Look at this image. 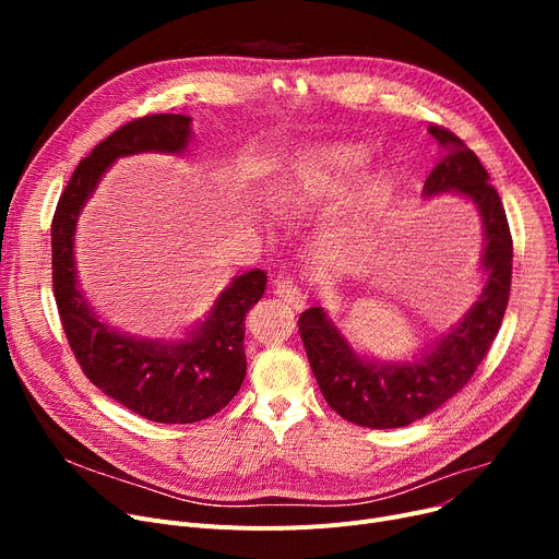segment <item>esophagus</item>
Masks as SVG:
<instances>
[{
    "instance_id": "34e87169",
    "label": "esophagus",
    "mask_w": 559,
    "mask_h": 559,
    "mask_svg": "<svg viewBox=\"0 0 559 559\" xmlns=\"http://www.w3.org/2000/svg\"><path fill=\"white\" fill-rule=\"evenodd\" d=\"M274 292H276V295H278L285 304H289L292 308L301 310V308L306 306V292H304L295 281H289V278H276V281H274Z\"/></svg>"
}]
</instances>
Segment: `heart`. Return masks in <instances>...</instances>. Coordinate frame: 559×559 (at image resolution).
Instances as JSON below:
<instances>
[{
  "label": "heart",
  "instance_id": "1",
  "mask_svg": "<svg viewBox=\"0 0 559 559\" xmlns=\"http://www.w3.org/2000/svg\"><path fill=\"white\" fill-rule=\"evenodd\" d=\"M369 163V152L358 144H314L306 146L285 171L278 201L287 211H314L319 205L342 199L354 186ZM394 186L390 169L369 174L358 197L354 215L333 222L324 235L321 247L337 260H346L358 253V230L369 222L388 201Z\"/></svg>",
  "mask_w": 559,
  "mask_h": 559
}]
</instances>
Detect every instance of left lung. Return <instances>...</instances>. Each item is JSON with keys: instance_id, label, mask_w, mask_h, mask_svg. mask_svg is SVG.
I'll return each instance as SVG.
<instances>
[{"instance_id": "left-lung-1", "label": "left lung", "mask_w": 559, "mask_h": 559, "mask_svg": "<svg viewBox=\"0 0 559 559\" xmlns=\"http://www.w3.org/2000/svg\"><path fill=\"white\" fill-rule=\"evenodd\" d=\"M444 150L424 183V197L457 192L483 224L485 285L474 306L435 344L403 362H378L348 344L324 308L299 317V333L321 394L340 417L365 428H403L455 396L487 356L501 329L512 285V235L506 209L478 156L451 131L430 127Z\"/></svg>"}]
</instances>
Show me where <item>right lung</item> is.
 I'll return each instance as SVG.
<instances>
[{
    "instance_id": "right-lung-1",
    "label": "right lung",
    "mask_w": 559,
    "mask_h": 559,
    "mask_svg": "<svg viewBox=\"0 0 559 559\" xmlns=\"http://www.w3.org/2000/svg\"><path fill=\"white\" fill-rule=\"evenodd\" d=\"M188 115H144L102 140L83 158L58 199L51 222V281L61 324L83 373L106 396L156 424L209 419L238 394L245 373V317L260 301L267 274L235 276L211 314L186 340H144L117 333L79 289L74 233L79 213L112 160L133 154H183Z\"/></svg>"
}]
</instances>
